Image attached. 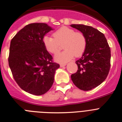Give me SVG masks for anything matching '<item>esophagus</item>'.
<instances>
[{
    "label": "esophagus",
    "mask_w": 122,
    "mask_h": 122,
    "mask_svg": "<svg viewBox=\"0 0 122 122\" xmlns=\"http://www.w3.org/2000/svg\"><path fill=\"white\" fill-rule=\"evenodd\" d=\"M66 66V64H60V67H63Z\"/></svg>",
    "instance_id": "1"
}]
</instances>
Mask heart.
Instances as JSON below:
<instances>
[{"label": "heart", "instance_id": "obj_1", "mask_svg": "<svg viewBox=\"0 0 122 122\" xmlns=\"http://www.w3.org/2000/svg\"><path fill=\"white\" fill-rule=\"evenodd\" d=\"M52 37L46 35L43 41L44 47L48 52L57 54L61 51L60 44H63L64 50L62 53L55 56V60L65 62L75 57H80L85 52L87 47V38L85 34L80 31L75 32L74 29L63 26L56 30Z\"/></svg>", "mask_w": 122, "mask_h": 122}]
</instances>
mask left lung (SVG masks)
I'll list each match as a JSON object with an SVG mask.
<instances>
[{
  "label": "left lung",
  "instance_id": "1",
  "mask_svg": "<svg viewBox=\"0 0 122 122\" xmlns=\"http://www.w3.org/2000/svg\"><path fill=\"white\" fill-rule=\"evenodd\" d=\"M85 34L87 47L82 56L76 61L78 70L71 75L73 84L81 90L88 91L106 79L111 66V50L103 33L90 26L71 25Z\"/></svg>",
  "mask_w": 122,
  "mask_h": 122
}]
</instances>
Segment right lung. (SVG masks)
I'll return each instance as SVG.
<instances>
[{"instance_id": "right-lung-1", "label": "right lung", "mask_w": 122, "mask_h": 122, "mask_svg": "<svg viewBox=\"0 0 122 122\" xmlns=\"http://www.w3.org/2000/svg\"><path fill=\"white\" fill-rule=\"evenodd\" d=\"M52 29L46 23H30L11 41L8 63L14 79L21 89L34 95L49 90L60 67L43 44V37Z\"/></svg>"}]
</instances>
